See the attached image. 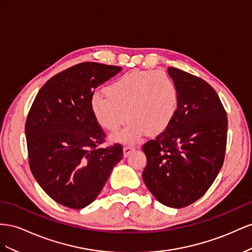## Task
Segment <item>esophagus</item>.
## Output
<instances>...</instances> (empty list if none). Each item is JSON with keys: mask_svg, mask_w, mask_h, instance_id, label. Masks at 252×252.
<instances>
[{"mask_svg": "<svg viewBox=\"0 0 252 252\" xmlns=\"http://www.w3.org/2000/svg\"><path fill=\"white\" fill-rule=\"evenodd\" d=\"M135 150V147L134 146H131V145H126L124 147V155L125 157H127L128 155H130L133 151Z\"/></svg>", "mask_w": 252, "mask_h": 252, "instance_id": "1", "label": "esophagus"}]
</instances>
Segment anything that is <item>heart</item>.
<instances>
[{"label":"heart","mask_w":252,"mask_h":252,"mask_svg":"<svg viewBox=\"0 0 252 252\" xmlns=\"http://www.w3.org/2000/svg\"><path fill=\"white\" fill-rule=\"evenodd\" d=\"M105 95L95 94L92 112L105 130L116 132L130 120L114 139L136 143L147 133L163 132L174 119L179 93L168 74L155 70H134L118 78L105 88Z\"/></svg>","instance_id":"obj_1"}]
</instances>
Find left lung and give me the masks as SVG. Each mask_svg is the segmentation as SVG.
I'll return each instance as SVG.
<instances>
[{
    "label": "left lung",
    "instance_id": "obj_1",
    "mask_svg": "<svg viewBox=\"0 0 252 252\" xmlns=\"http://www.w3.org/2000/svg\"><path fill=\"white\" fill-rule=\"evenodd\" d=\"M179 104L169 126L142 146L147 166L142 179L158 202L184 208L202 197L225 158L227 113L212 86L203 79L168 67Z\"/></svg>",
    "mask_w": 252,
    "mask_h": 252
}]
</instances>
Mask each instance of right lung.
Returning <instances> with one entry per match:
<instances>
[{"label":"right lung","mask_w":252,"mask_h":252,"mask_svg":"<svg viewBox=\"0 0 252 252\" xmlns=\"http://www.w3.org/2000/svg\"><path fill=\"white\" fill-rule=\"evenodd\" d=\"M120 66L83 62L42 86L27 115L28 162L35 181L55 202L71 209L94 202L124 157L119 143L100 148L105 133L92 112L99 85Z\"/></svg>","instance_id":"obj_1"}]
</instances>
